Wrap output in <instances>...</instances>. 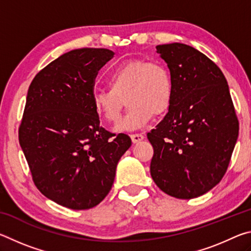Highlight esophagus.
Instances as JSON below:
<instances>
[{"instance_id": "esophagus-1", "label": "esophagus", "mask_w": 251, "mask_h": 251, "mask_svg": "<svg viewBox=\"0 0 251 251\" xmlns=\"http://www.w3.org/2000/svg\"><path fill=\"white\" fill-rule=\"evenodd\" d=\"M130 138H131V141H133V143L136 144V143L142 142L145 137H144L143 134H131L130 135Z\"/></svg>"}]
</instances>
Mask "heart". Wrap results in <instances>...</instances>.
Listing matches in <instances>:
<instances>
[{"label": "heart", "instance_id": "b5f03b06", "mask_svg": "<svg viewBox=\"0 0 251 251\" xmlns=\"http://www.w3.org/2000/svg\"><path fill=\"white\" fill-rule=\"evenodd\" d=\"M108 90L94 92L92 106L96 116L106 123H116L125 100L126 116L115 127L116 131L141 129L152 116L163 115L172 104L173 76L163 63L130 59L118 65L109 74Z\"/></svg>", "mask_w": 251, "mask_h": 251}]
</instances>
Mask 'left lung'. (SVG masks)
Here are the masks:
<instances>
[{"label":"left lung","mask_w":251,"mask_h":251,"mask_svg":"<svg viewBox=\"0 0 251 251\" xmlns=\"http://www.w3.org/2000/svg\"><path fill=\"white\" fill-rule=\"evenodd\" d=\"M156 50L172 73L174 95L166 116L147 134L151 175L169 196L192 199L226 174L239 123L226 77L211 59L181 43Z\"/></svg>","instance_id":"left-lung-1"}]
</instances>
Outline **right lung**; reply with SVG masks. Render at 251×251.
<instances>
[{
    "instance_id": "right-lung-1",
    "label": "right lung",
    "mask_w": 251,
    "mask_h": 251,
    "mask_svg": "<svg viewBox=\"0 0 251 251\" xmlns=\"http://www.w3.org/2000/svg\"><path fill=\"white\" fill-rule=\"evenodd\" d=\"M114 52L70 50L40 71L29 85L20 145L37 189L74 210L90 209L112 189L129 136L100 125L92 96L99 71Z\"/></svg>"
}]
</instances>
